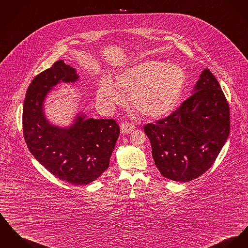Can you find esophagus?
<instances>
[{"label":"esophagus","instance_id":"1","mask_svg":"<svg viewBox=\"0 0 248 248\" xmlns=\"http://www.w3.org/2000/svg\"><path fill=\"white\" fill-rule=\"evenodd\" d=\"M134 129H135V126L132 124V123H130V122H123L120 125V130H121L122 133H130Z\"/></svg>","mask_w":248,"mask_h":248}]
</instances>
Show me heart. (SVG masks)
Wrapping results in <instances>:
<instances>
[{
  "label": "heart",
  "mask_w": 248,
  "mask_h": 248,
  "mask_svg": "<svg viewBox=\"0 0 248 248\" xmlns=\"http://www.w3.org/2000/svg\"><path fill=\"white\" fill-rule=\"evenodd\" d=\"M185 81L182 67L157 60L132 65L116 77L117 85L124 92H131V102L136 112L148 117L169 114L182 97ZM98 97L109 107L125 101L124 93L108 78L100 81Z\"/></svg>",
  "instance_id": "b5f03b06"
}]
</instances>
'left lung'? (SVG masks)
I'll list each match as a JSON object with an SVG mask.
<instances>
[{
  "instance_id": "left-lung-1",
  "label": "left lung",
  "mask_w": 248,
  "mask_h": 248,
  "mask_svg": "<svg viewBox=\"0 0 248 248\" xmlns=\"http://www.w3.org/2000/svg\"><path fill=\"white\" fill-rule=\"evenodd\" d=\"M230 130L228 100L208 68L193 94L172 114L144 126L162 176L182 182L197 179L213 165Z\"/></svg>"
}]
</instances>
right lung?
Masks as SVG:
<instances>
[{
    "label": "right lung",
    "mask_w": 248,
    "mask_h": 248,
    "mask_svg": "<svg viewBox=\"0 0 248 248\" xmlns=\"http://www.w3.org/2000/svg\"><path fill=\"white\" fill-rule=\"evenodd\" d=\"M75 68L63 60L40 72L30 83L23 103L22 128L33 157L56 178L83 185L108 168L120 129L115 119L78 116L68 129L51 126L43 115V101L52 86L76 82Z\"/></svg>",
    "instance_id": "add662e5"
}]
</instances>
